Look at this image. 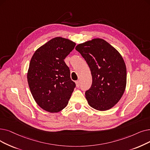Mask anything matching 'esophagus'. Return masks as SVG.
Segmentation results:
<instances>
[{"label":"esophagus","mask_w":150,"mask_h":150,"mask_svg":"<svg viewBox=\"0 0 150 150\" xmlns=\"http://www.w3.org/2000/svg\"><path fill=\"white\" fill-rule=\"evenodd\" d=\"M75 83H76V86L77 88H79V87L80 86V80L76 81L75 82Z\"/></svg>","instance_id":"obj_1"}]
</instances>
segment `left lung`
Instances as JSON below:
<instances>
[{"mask_svg":"<svg viewBox=\"0 0 150 150\" xmlns=\"http://www.w3.org/2000/svg\"><path fill=\"white\" fill-rule=\"evenodd\" d=\"M84 58L93 77L85 97L89 105L99 111L113 108L125 93L126 64L118 51L103 39L96 38L75 47Z\"/></svg>","mask_w":150,"mask_h":150,"instance_id":"left-lung-1","label":"left lung"}]
</instances>
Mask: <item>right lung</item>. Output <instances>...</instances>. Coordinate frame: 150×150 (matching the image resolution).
I'll list each match as a JSON object with an SVG mask.
<instances>
[{
	"label": "right lung",
	"instance_id": "obj_1",
	"mask_svg": "<svg viewBox=\"0 0 150 150\" xmlns=\"http://www.w3.org/2000/svg\"><path fill=\"white\" fill-rule=\"evenodd\" d=\"M76 43L57 37L39 47L32 56L28 70L29 89L37 105L50 113L66 107L75 83L64 62Z\"/></svg>",
	"mask_w": 150,
	"mask_h": 150
}]
</instances>
